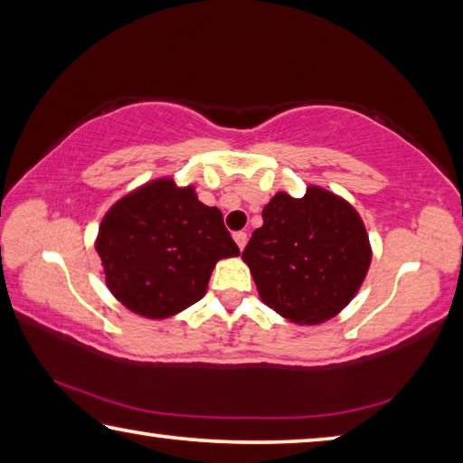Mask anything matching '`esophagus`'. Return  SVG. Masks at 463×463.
Returning <instances> with one entry per match:
<instances>
[{
  "label": "esophagus",
  "mask_w": 463,
  "mask_h": 463,
  "mask_svg": "<svg viewBox=\"0 0 463 463\" xmlns=\"http://www.w3.org/2000/svg\"><path fill=\"white\" fill-rule=\"evenodd\" d=\"M232 237H234V241H237V245H239V249H241V250L245 249V245H247V232H245V231H239V232H234Z\"/></svg>",
  "instance_id": "1"
}]
</instances>
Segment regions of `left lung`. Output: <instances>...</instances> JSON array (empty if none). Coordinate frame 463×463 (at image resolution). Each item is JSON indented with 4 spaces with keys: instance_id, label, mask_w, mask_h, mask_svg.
I'll list each match as a JSON object with an SVG mask.
<instances>
[{
    "instance_id": "obj_1",
    "label": "left lung",
    "mask_w": 463,
    "mask_h": 463,
    "mask_svg": "<svg viewBox=\"0 0 463 463\" xmlns=\"http://www.w3.org/2000/svg\"><path fill=\"white\" fill-rule=\"evenodd\" d=\"M261 216L242 250L261 300L298 325L325 323L347 307L372 261L355 208L310 185L304 198L276 194Z\"/></svg>"
}]
</instances>
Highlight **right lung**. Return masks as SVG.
Listing matches in <instances>:
<instances>
[{
  "mask_svg": "<svg viewBox=\"0 0 463 463\" xmlns=\"http://www.w3.org/2000/svg\"><path fill=\"white\" fill-rule=\"evenodd\" d=\"M96 250L106 284L128 310L167 318L206 294L218 260L239 255L222 213L194 187L155 179L108 210Z\"/></svg>",
  "mask_w": 463,
  "mask_h": 463,
  "instance_id": "obj_1",
  "label": "right lung"
}]
</instances>
